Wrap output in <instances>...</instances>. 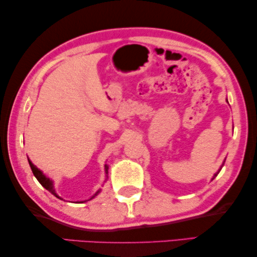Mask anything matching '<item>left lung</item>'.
Masks as SVG:
<instances>
[{"instance_id":"1","label":"left lung","mask_w":257,"mask_h":257,"mask_svg":"<svg viewBox=\"0 0 257 257\" xmlns=\"http://www.w3.org/2000/svg\"><path fill=\"white\" fill-rule=\"evenodd\" d=\"M223 165H224V164H223ZM220 171H221V170H218V172H220ZM218 172H217V173H215V174H214V176H213V179H212V180H214V178H216V175L218 174Z\"/></svg>"}]
</instances>
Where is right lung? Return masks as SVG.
I'll use <instances>...</instances> for the list:
<instances>
[{
	"instance_id": "obj_1",
	"label": "right lung",
	"mask_w": 257,
	"mask_h": 257,
	"mask_svg": "<svg viewBox=\"0 0 257 257\" xmlns=\"http://www.w3.org/2000/svg\"><path fill=\"white\" fill-rule=\"evenodd\" d=\"M28 163H29V166H31V168H32L33 174L35 175V178L37 179V181H39V182L42 184V187H44L46 190L51 192L52 195H54V196L57 197V198H60V197H59L57 193H56V190H54L52 180H50L49 178H46V176L43 173H42V171H40L39 168H37L35 165H34V164L31 161H29V159H28ZM104 170H106V173H108V166L107 165H104ZM98 192H96V193H98ZM96 193H95V195H96ZM92 198H93V197H92Z\"/></svg>"
}]
</instances>
